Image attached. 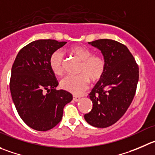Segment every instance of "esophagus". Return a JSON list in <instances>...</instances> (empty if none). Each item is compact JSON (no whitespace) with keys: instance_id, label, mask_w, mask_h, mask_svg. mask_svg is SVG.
Returning <instances> with one entry per match:
<instances>
[{"instance_id":"obj_1","label":"esophagus","mask_w":155,"mask_h":155,"mask_svg":"<svg viewBox=\"0 0 155 155\" xmlns=\"http://www.w3.org/2000/svg\"><path fill=\"white\" fill-rule=\"evenodd\" d=\"M81 97H78V96H74L73 97V101H75V102H78V101H80Z\"/></svg>"}]
</instances>
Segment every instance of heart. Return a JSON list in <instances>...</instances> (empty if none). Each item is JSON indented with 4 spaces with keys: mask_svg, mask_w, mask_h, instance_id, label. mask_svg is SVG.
Masks as SVG:
<instances>
[{
    "mask_svg": "<svg viewBox=\"0 0 155 155\" xmlns=\"http://www.w3.org/2000/svg\"><path fill=\"white\" fill-rule=\"evenodd\" d=\"M72 56L81 61L78 76H67L60 82L63 90L78 95L82 94L90 84L97 82L103 78L107 70L105 58L99 54H94L92 50L85 46L74 45L68 49ZM64 55L59 50L53 51L49 58V66L51 71L57 76H61L64 72Z\"/></svg>",
    "mask_w": 155,
    "mask_h": 155,
    "instance_id": "heart-1",
    "label": "heart"
}]
</instances>
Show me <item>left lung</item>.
<instances>
[{"instance_id":"1","label":"left lung","mask_w":155,"mask_h":155,"mask_svg":"<svg viewBox=\"0 0 155 155\" xmlns=\"http://www.w3.org/2000/svg\"><path fill=\"white\" fill-rule=\"evenodd\" d=\"M88 43L101 50L107 70L89 94L93 108L84 119L94 127L107 128L116 123L130 106L138 84V66L127 47L117 41L104 39Z\"/></svg>"}]
</instances>
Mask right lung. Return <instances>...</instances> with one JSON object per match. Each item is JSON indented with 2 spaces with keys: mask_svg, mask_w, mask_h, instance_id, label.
I'll use <instances>...</instances> for the list:
<instances>
[{
  "mask_svg": "<svg viewBox=\"0 0 155 155\" xmlns=\"http://www.w3.org/2000/svg\"><path fill=\"white\" fill-rule=\"evenodd\" d=\"M66 43L54 39L33 41L19 51L13 64L12 100L20 118L35 130L54 128L62 119L64 106L73 99L68 91L55 90L58 82L49 66L53 51Z\"/></svg>",
  "mask_w": 155,
  "mask_h": 155,
  "instance_id": "right-lung-1",
  "label": "right lung"
}]
</instances>
